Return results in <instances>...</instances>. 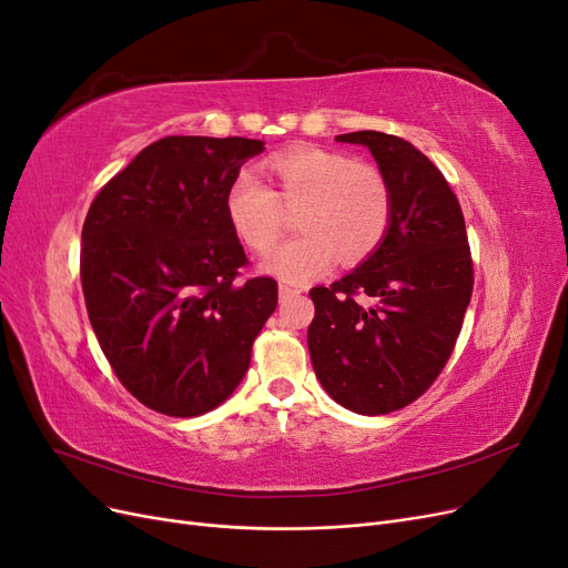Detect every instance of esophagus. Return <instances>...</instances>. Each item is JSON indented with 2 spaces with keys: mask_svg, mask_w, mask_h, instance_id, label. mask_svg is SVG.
<instances>
[{
  "mask_svg": "<svg viewBox=\"0 0 568 568\" xmlns=\"http://www.w3.org/2000/svg\"><path fill=\"white\" fill-rule=\"evenodd\" d=\"M298 294H301V288H294V286H288V284H280V298L282 301H286L291 296H298Z\"/></svg>",
  "mask_w": 568,
  "mask_h": 568,
  "instance_id": "34e87169",
  "label": "esophagus"
}]
</instances>
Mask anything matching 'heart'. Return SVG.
I'll return each instance as SVG.
<instances>
[{
	"label": "heart",
	"instance_id": "1",
	"mask_svg": "<svg viewBox=\"0 0 568 568\" xmlns=\"http://www.w3.org/2000/svg\"><path fill=\"white\" fill-rule=\"evenodd\" d=\"M277 192L253 170H242L227 192V217L242 242L265 253L286 227V211H297L303 232L274 248L263 270L288 284H305L343 263H363L384 244L393 220L388 178L348 153L298 149L270 161Z\"/></svg>",
	"mask_w": 568,
	"mask_h": 568
}]
</instances>
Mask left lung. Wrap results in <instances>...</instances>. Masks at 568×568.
Segmentation results:
<instances>
[{
  "instance_id": "obj_1",
  "label": "left lung",
  "mask_w": 568,
  "mask_h": 568,
  "mask_svg": "<svg viewBox=\"0 0 568 568\" xmlns=\"http://www.w3.org/2000/svg\"><path fill=\"white\" fill-rule=\"evenodd\" d=\"M388 178L393 220L384 244L332 286L311 288L307 351L320 384L357 415L415 403L448 363L474 291L459 201L448 180L400 136L363 130Z\"/></svg>"
}]
</instances>
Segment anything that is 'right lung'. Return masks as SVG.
Wrapping results in <instances>:
<instances>
[{"instance_id": "add662e5", "label": "right lung", "mask_w": 568, "mask_h": 568, "mask_svg": "<svg viewBox=\"0 0 568 568\" xmlns=\"http://www.w3.org/2000/svg\"><path fill=\"white\" fill-rule=\"evenodd\" d=\"M246 136H163L136 153L92 201L80 280L92 329L136 400L168 417L225 403L277 307V282L242 277L244 246L227 192Z\"/></svg>"}]
</instances>
